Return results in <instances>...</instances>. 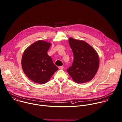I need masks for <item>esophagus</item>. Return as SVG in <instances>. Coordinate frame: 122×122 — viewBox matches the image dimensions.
<instances>
[{"label":"esophagus","mask_w":122,"mask_h":122,"mask_svg":"<svg viewBox=\"0 0 122 122\" xmlns=\"http://www.w3.org/2000/svg\"><path fill=\"white\" fill-rule=\"evenodd\" d=\"M58 68L59 69H63L64 68V66H59L58 67Z\"/></svg>","instance_id":"34e87169"}]
</instances>
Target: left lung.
<instances>
[{
    "mask_svg": "<svg viewBox=\"0 0 122 122\" xmlns=\"http://www.w3.org/2000/svg\"><path fill=\"white\" fill-rule=\"evenodd\" d=\"M74 60L71 66L66 71L74 81L84 83L91 80L96 74L99 66V59L96 51L83 41L69 38Z\"/></svg>",
    "mask_w": 122,
    "mask_h": 122,
    "instance_id": "obj_1",
    "label": "left lung"
}]
</instances>
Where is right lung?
<instances>
[{"mask_svg":"<svg viewBox=\"0 0 122 122\" xmlns=\"http://www.w3.org/2000/svg\"><path fill=\"white\" fill-rule=\"evenodd\" d=\"M50 46V43L40 40L24 52L21 60L22 69L28 78L35 83H46L58 69L47 54Z\"/></svg>","mask_w":122,"mask_h":122,"instance_id":"add662e5","label":"right lung"}]
</instances>
